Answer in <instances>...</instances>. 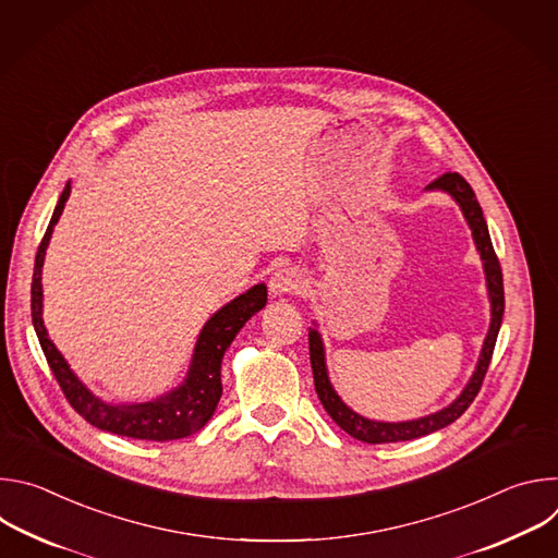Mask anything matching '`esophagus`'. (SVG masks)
<instances>
[{
	"instance_id": "esophagus-1",
	"label": "esophagus",
	"mask_w": 558,
	"mask_h": 558,
	"mask_svg": "<svg viewBox=\"0 0 558 558\" xmlns=\"http://www.w3.org/2000/svg\"><path fill=\"white\" fill-rule=\"evenodd\" d=\"M302 287V274L295 267H282L278 269L269 280L271 295H287Z\"/></svg>"
}]
</instances>
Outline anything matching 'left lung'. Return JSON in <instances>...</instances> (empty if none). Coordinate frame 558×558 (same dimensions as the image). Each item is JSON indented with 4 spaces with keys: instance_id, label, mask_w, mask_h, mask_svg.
<instances>
[{
    "instance_id": "8db88e82",
    "label": "left lung",
    "mask_w": 558,
    "mask_h": 558,
    "mask_svg": "<svg viewBox=\"0 0 558 558\" xmlns=\"http://www.w3.org/2000/svg\"><path fill=\"white\" fill-rule=\"evenodd\" d=\"M426 190H441L448 192L461 207L472 235L476 250L482 254L484 260V269H486V280H488V293H490V304H493V320H490V331L486 336L484 349H482V357L480 364H476V371L472 375V379L468 381V386L463 388V392L457 397V400L446 407L444 411L422 417V420H413V422H400V424H386V422H373L366 420L357 413H353L340 397L333 390L329 375H327V366H325V349H323V340L320 333L315 329L308 331V357H311V368H313V381H315V392L320 397V402L325 407V411L331 415V420L351 437L364 441V444H392V441H409V439H417L424 435H430L448 424H452L457 417H461L465 413V409L472 404V400L480 392L484 377L488 373L493 353H495V344H497V336H499V327L504 320V276H501V265L499 258L495 254L490 233H488V225L482 211V205L476 203L472 187L468 185V181L457 174V172H446L439 179H435L433 183H428Z\"/></svg>"
}]
</instances>
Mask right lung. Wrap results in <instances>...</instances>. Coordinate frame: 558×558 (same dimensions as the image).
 Segmentation results:
<instances>
[{"label": "right lung", "instance_id": "right-lung-1", "mask_svg": "<svg viewBox=\"0 0 558 558\" xmlns=\"http://www.w3.org/2000/svg\"><path fill=\"white\" fill-rule=\"evenodd\" d=\"M68 196H70V181L65 183L59 196L54 214L39 243V250L35 256L33 287H31L33 325H35L39 344L44 349V355L48 360V366L54 379L59 381L68 404L93 426L114 435L132 437V439L170 441V439H181L201 430L214 415L222 395V384H220L222 355L250 317L267 304V287L265 284L252 287L247 293L238 295L235 300H231L218 313L211 315V320L203 327L198 336L192 366L183 386H179L177 390L163 397H158V400L143 402V404H121V407L106 404L76 379V375L70 371V366L65 364L57 347L50 342L41 320V265H44L52 227L57 225Z\"/></svg>", "mask_w": 558, "mask_h": 558}]
</instances>
